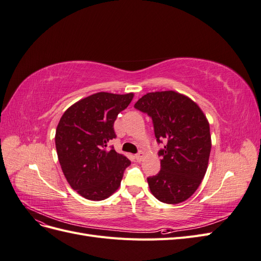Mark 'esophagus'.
<instances>
[{
    "instance_id": "34e87169",
    "label": "esophagus",
    "mask_w": 261,
    "mask_h": 261,
    "mask_svg": "<svg viewBox=\"0 0 261 261\" xmlns=\"http://www.w3.org/2000/svg\"><path fill=\"white\" fill-rule=\"evenodd\" d=\"M145 152L144 151H140L139 153H137L136 155H135V159L137 160V162H140V161H143V159L145 158Z\"/></svg>"
}]
</instances>
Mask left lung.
Returning <instances> with one entry per match:
<instances>
[{
	"mask_svg": "<svg viewBox=\"0 0 261 261\" xmlns=\"http://www.w3.org/2000/svg\"><path fill=\"white\" fill-rule=\"evenodd\" d=\"M135 108L151 116L160 150L161 170L148 177L150 192L158 200L176 204L187 200L206 174L211 150L210 126L199 106L174 90L148 92Z\"/></svg>",
	"mask_w": 261,
	"mask_h": 261,
	"instance_id": "obj_1",
	"label": "left lung"
}]
</instances>
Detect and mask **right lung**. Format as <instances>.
I'll use <instances>...</instances> for the list:
<instances>
[{
  "mask_svg": "<svg viewBox=\"0 0 261 261\" xmlns=\"http://www.w3.org/2000/svg\"><path fill=\"white\" fill-rule=\"evenodd\" d=\"M134 93L97 92L63 113L55 132L59 162L68 184L84 198L103 200L121 185L130 161L108 143L115 138L113 124Z\"/></svg>",
  "mask_w": 261,
  "mask_h": 261,
  "instance_id": "right-lung-1",
  "label": "right lung"
}]
</instances>
